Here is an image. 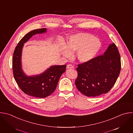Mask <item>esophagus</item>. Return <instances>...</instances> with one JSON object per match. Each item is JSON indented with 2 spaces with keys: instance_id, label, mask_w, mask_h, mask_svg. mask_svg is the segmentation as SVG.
<instances>
[{
  "instance_id": "esophagus-1",
  "label": "esophagus",
  "mask_w": 133,
  "mask_h": 133,
  "mask_svg": "<svg viewBox=\"0 0 133 133\" xmlns=\"http://www.w3.org/2000/svg\"><path fill=\"white\" fill-rule=\"evenodd\" d=\"M74 68V66L71 64H68L67 66V69H71V68Z\"/></svg>"
}]
</instances>
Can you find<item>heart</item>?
<instances>
[{
    "label": "heart",
    "mask_w": 133,
    "mask_h": 133,
    "mask_svg": "<svg viewBox=\"0 0 133 133\" xmlns=\"http://www.w3.org/2000/svg\"><path fill=\"white\" fill-rule=\"evenodd\" d=\"M101 47L100 41L93 35L87 33H78L72 35L68 39L66 47L63 46L61 52L65 57L69 58L71 53L77 52V56L81 62L92 59Z\"/></svg>",
    "instance_id": "heart-1"
}]
</instances>
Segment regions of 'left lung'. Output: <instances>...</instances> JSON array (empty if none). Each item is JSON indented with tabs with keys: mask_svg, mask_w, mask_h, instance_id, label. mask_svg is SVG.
Returning a JSON list of instances; mask_svg holds the SVG:
<instances>
[{
	"mask_svg": "<svg viewBox=\"0 0 133 133\" xmlns=\"http://www.w3.org/2000/svg\"><path fill=\"white\" fill-rule=\"evenodd\" d=\"M78 66L77 89L85 96L95 97L108 93L115 83L121 68V57L113 43L102 55Z\"/></svg>",
	"mask_w": 133,
	"mask_h": 133,
	"instance_id": "8db88e82",
	"label": "left lung"
}]
</instances>
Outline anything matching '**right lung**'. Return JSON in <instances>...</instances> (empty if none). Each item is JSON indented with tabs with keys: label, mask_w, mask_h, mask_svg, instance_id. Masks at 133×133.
<instances>
[{
	"label": "right lung",
	"mask_w": 133,
	"mask_h": 133,
	"mask_svg": "<svg viewBox=\"0 0 133 133\" xmlns=\"http://www.w3.org/2000/svg\"><path fill=\"white\" fill-rule=\"evenodd\" d=\"M46 28L36 29L27 33L16 47L12 57V70L15 79L21 90L25 94L36 98H44L56 89L59 79L65 71L66 65L51 66L40 75L28 76L21 65L22 50L24 44L33 35L46 32Z\"/></svg>",
	"instance_id": "add662e5"
}]
</instances>
